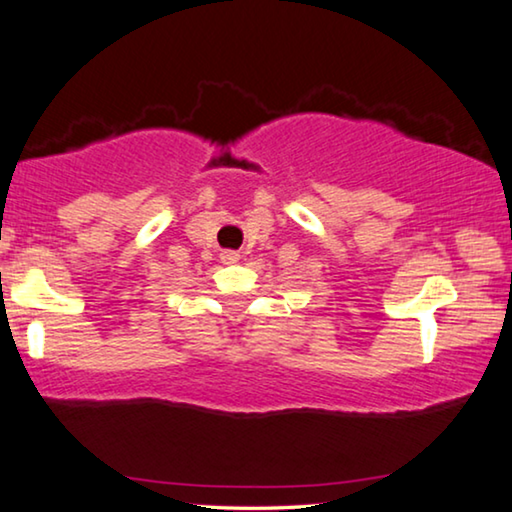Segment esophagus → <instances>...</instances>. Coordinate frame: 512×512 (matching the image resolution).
<instances>
[{
  "label": "esophagus",
  "mask_w": 512,
  "mask_h": 512,
  "mask_svg": "<svg viewBox=\"0 0 512 512\" xmlns=\"http://www.w3.org/2000/svg\"><path fill=\"white\" fill-rule=\"evenodd\" d=\"M220 259H223V264H236L241 259V255L236 253V250H225V253H220Z\"/></svg>",
  "instance_id": "1"
}]
</instances>
